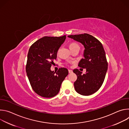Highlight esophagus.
I'll return each instance as SVG.
<instances>
[{
	"label": "esophagus",
	"mask_w": 129,
	"mask_h": 129,
	"mask_svg": "<svg viewBox=\"0 0 129 129\" xmlns=\"http://www.w3.org/2000/svg\"><path fill=\"white\" fill-rule=\"evenodd\" d=\"M68 72H69V73H72V72H73V71H72V70H70V69H69V70H68Z\"/></svg>",
	"instance_id": "1"
}]
</instances>
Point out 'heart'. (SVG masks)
<instances>
[{
    "label": "heart",
    "instance_id": "1",
    "mask_svg": "<svg viewBox=\"0 0 129 129\" xmlns=\"http://www.w3.org/2000/svg\"><path fill=\"white\" fill-rule=\"evenodd\" d=\"M69 47L71 50L73 49L77 48H80V46H79V44H78L77 43H76L75 42H72V43H70L69 45Z\"/></svg>",
    "mask_w": 129,
    "mask_h": 129
}]
</instances>
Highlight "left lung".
<instances>
[{
	"label": "left lung",
	"instance_id": "obj_1",
	"mask_svg": "<svg viewBox=\"0 0 129 129\" xmlns=\"http://www.w3.org/2000/svg\"><path fill=\"white\" fill-rule=\"evenodd\" d=\"M68 37L81 43L85 47L84 58L78 66L86 68V72L76 69L73 72L77 75V80L74 87L77 92L82 95L94 93L102 86L108 69L106 53L101 42L88 34L69 35Z\"/></svg>",
	"mask_w": 129,
	"mask_h": 129
}]
</instances>
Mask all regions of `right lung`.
Segmentation results:
<instances>
[{"label": "right lung", "mask_w": 129, "mask_h": 129, "mask_svg": "<svg viewBox=\"0 0 129 129\" xmlns=\"http://www.w3.org/2000/svg\"><path fill=\"white\" fill-rule=\"evenodd\" d=\"M66 36H45L34 43L27 54L26 72L32 89L39 95L50 98L56 95L62 82L68 75L67 68L61 67L57 72L50 67L57 58L58 51Z\"/></svg>", "instance_id": "obj_1"}]
</instances>
